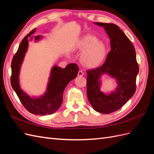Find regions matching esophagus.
I'll return each instance as SVG.
<instances>
[{"instance_id":"34e87169","label":"esophagus","mask_w":154,"mask_h":154,"mask_svg":"<svg viewBox=\"0 0 154 154\" xmlns=\"http://www.w3.org/2000/svg\"><path fill=\"white\" fill-rule=\"evenodd\" d=\"M78 76H80V77H82L83 76V72L82 71H78Z\"/></svg>"}]
</instances>
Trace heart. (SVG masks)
<instances>
[{
  "label": "heart",
  "mask_w": 154,
  "mask_h": 154,
  "mask_svg": "<svg viewBox=\"0 0 154 154\" xmlns=\"http://www.w3.org/2000/svg\"><path fill=\"white\" fill-rule=\"evenodd\" d=\"M78 53H82L80 60L83 66L88 69L98 67L106 58L107 49L106 45L96 36L85 35L79 39L74 46Z\"/></svg>",
  "instance_id": "b5f03b06"
}]
</instances>
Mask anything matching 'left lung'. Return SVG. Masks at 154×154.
Returning a JSON list of instances; mask_svg holds the SVG:
<instances>
[{"mask_svg": "<svg viewBox=\"0 0 154 154\" xmlns=\"http://www.w3.org/2000/svg\"><path fill=\"white\" fill-rule=\"evenodd\" d=\"M94 24L104 27L110 40L111 51L103 66L87 71V95L96 112L110 114L120 109L134 96L139 66L134 45L117 25ZM104 74L114 78L117 82V87L110 93L100 91L101 77Z\"/></svg>", "mask_w": 154, "mask_h": 154, "instance_id": "obj_1", "label": "left lung"}]
</instances>
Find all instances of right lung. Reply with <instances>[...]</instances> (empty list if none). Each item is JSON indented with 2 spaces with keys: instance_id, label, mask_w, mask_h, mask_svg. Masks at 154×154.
<instances>
[{
  "instance_id": "obj_1",
  "label": "right lung",
  "mask_w": 154,
  "mask_h": 154,
  "mask_svg": "<svg viewBox=\"0 0 154 154\" xmlns=\"http://www.w3.org/2000/svg\"><path fill=\"white\" fill-rule=\"evenodd\" d=\"M36 28L27 35L22 40L17 53L14 55L11 62V84L22 105L29 112L35 115H49L57 112L63 101V93L68 83L76 78L79 71L75 63H70L61 68L54 65L51 69L49 82L44 94L39 96H30L22 89L20 85L19 76L20 68L24 61L26 53L28 49L29 38H33ZM43 36H35V41L38 42Z\"/></svg>"
}]
</instances>
